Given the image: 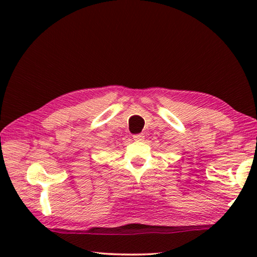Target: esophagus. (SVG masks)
<instances>
[{"label":"esophagus","mask_w":257,"mask_h":257,"mask_svg":"<svg viewBox=\"0 0 257 257\" xmlns=\"http://www.w3.org/2000/svg\"><path fill=\"white\" fill-rule=\"evenodd\" d=\"M144 138H145V136L143 134H138V135L134 136V140H136V141H143Z\"/></svg>","instance_id":"34e87169"}]
</instances>
